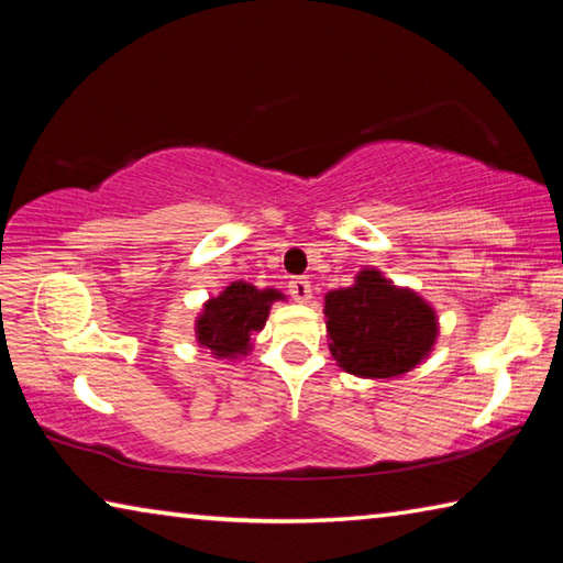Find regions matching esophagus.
Returning a JSON list of instances; mask_svg holds the SVG:
<instances>
[{
	"instance_id": "1",
	"label": "esophagus",
	"mask_w": 563,
	"mask_h": 563,
	"mask_svg": "<svg viewBox=\"0 0 563 563\" xmlns=\"http://www.w3.org/2000/svg\"><path fill=\"white\" fill-rule=\"evenodd\" d=\"M288 292L292 295V300L298 302H308L312 298V285L305 275H298V278L288 280Z\"/></svg>"
}]
</instances>
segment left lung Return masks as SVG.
<instances>
[{
  "label": "left lung",
  "mask_w": 563,
  "mask_h": 563,
  "mask_svg": "<svg viewBox=\"0 0 563 563\" xmlns=\"http://www.w3.org/2000/svg\"><path fill=\"white\" fill-rule=\"evenodd\" d=\"M330 352L357 377H397L424 360L437 338L434 310L377 271L325 295Z\"/></svg>",
  "instance_id": "left-lung-1"
}]
</instances>
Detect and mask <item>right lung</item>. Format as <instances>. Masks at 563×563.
I'll return each instance as SVG.
<instances>
[{
  "label": "right lung",
  "instance_id": "obj_1",
  "mask_svg": "<svg viewBox=\"0 0 563 563\" xmlns=\"http://www.w3.org/2000/svg\"><path fill=\"white\" fill-rule=\"evenodd\" d=\"M280 298L283 295L273 288L258 290L243 280L231 283L218 298L206 302L196 328L198 342L218 357L245 355L251 335L263 330L268 320L271 302Z\"/></svg>",
  "mask_w": 563,
  "mask_h": 563
}]
</instances>
